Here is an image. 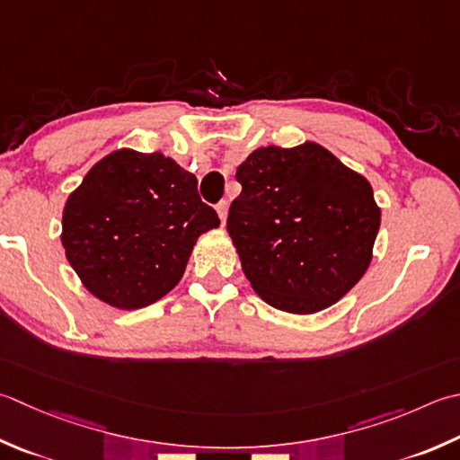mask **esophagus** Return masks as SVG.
I'll list each match as a JSON object with an SVG mask.
<instances>
[{
    "instance_id": "1",
    "label": "esophagus",
    "mask_w": 460,
    "mask_h": 460,
    "mask_svg": "<svg viewBox=\"0 0 460 460\" xmlns=\"http://www.w3.org/2000/svg\"><path fill=\"white\" fill-rule=\"evenodd\" d=\"M227 213H229V203L227 201H221L217 205V215H219V219H221L223 225H225V221H227Z\"/></svg>"
}]
</instances>
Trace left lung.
<instances>
[{"label":"left lung","instance_id":"1","mask_svg":"<svg viewBox=\"0 0 460 460\" xmlns=\"http://www.w3.org/2000/svg\"><path fill=\"white\" fill-rule=\"evenodd\" d=\"M227 231L243 273L275 309L331 307L371 265L381 209L367 179L319 143L261 147L237 167Z\"/></svg>","mask_w":460,"mask_h":460}]
</instances>
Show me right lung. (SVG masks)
Wrapping results in <instances>:
<instances>
[{"mask_svg": "<svg viewBox=\"0 0 460 460\" xmlns=\"http://www.w3.org/2000/svg\"><path fill=\"white\" fill-rule=\"evenodd\" d=\"M215 227L193 173L159 151L117 149L67 197L61 243L89 293L141 309L181 281L197 237Z\"/></svg>", "mask_w": 460, "mask_h": 460, "instance_id": "add662e5", "label": "right lung"}]
</instances>
